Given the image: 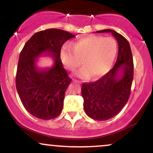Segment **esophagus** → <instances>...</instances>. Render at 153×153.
Segmentation results:
<instances>
[{
  "mask_svg": "<svg viewBox=\"0 0 153 153\" xmlns=\"http://www.w3.org/2000/svg\"><path fill=\"white\" fill-rule=\"evenodd\" d=\"M73 81H74V82H78V83H81L80 81H79V80H75V79H73Z\"/></svg>",
  "mask_w": 153,
  "mask_h": 153,
  "instance_id": "obj_1",
  "label": "esophagus"
}]
</instances>
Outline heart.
<instances>
[{"label": "heart", "mask_w": 153, "mask_h": 153, "mask_svg": "<svg viewBox=\"0 0 153 153\" xmlns=\"http://www.w3.org/2000/svg\"><path fill=\"white\" fill-rule=\"evenodd\" d=\"M118 53V44L114 38L90 36L80 39L70 45H65L60 56L65 68L73 71L81 64L77 76L93 79L104 76L110 71Z\"/></svg>", "instance_id": "1"}]
</instances>
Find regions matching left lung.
I'll list each match as a JSON object with an SVG mask.
<instances>
[{
	"label": "left lung",
	"mask_w": 153,
	"mask_h": 153,
	"mask_svg": "<svg viewBox=\"0 0 153 153\" xmlns=\"http://www.w3.org/2000/svg\"><path fill=\"white\" fill-rule=\"evenodd\" d=\"M96 32H110L117 40V62L100 80L82 83L81 92L87 115L97 121H106L117 115L128 102L133 79V61L130 44L121 34L109 29Z\"/></svg>",
	"instance_id": "left-lung-1"
}]
</instances>
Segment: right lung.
<instances>
[{"instance_id": "1", "label": "right lung", "mask_w": 153, "mask_h": 153, "mask_svg": "<svg viewBox=\"0 0 153 153\" xmlns=\"http://www.w3.org/2000/svg\"><path fill=\"white\" fill-rule=\"evenodd\" d=\"M74 36L59 29L40 31L26 42L20 54L15 80L17 93L27 111L38 119H55L62 111L71 79L63 67L60 53L63 44ZM42 55L53 58L51 67L37 66V59Z\"/></svg>"}]
</instances>
